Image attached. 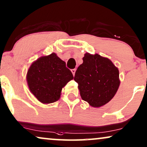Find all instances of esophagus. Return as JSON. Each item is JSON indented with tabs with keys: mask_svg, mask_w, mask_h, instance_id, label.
I'll list each match as a JSON object with an SVG mask.
<instances>
[{
	"mask_svg": "<svg viewBox=\"0 0 147 147\" xmlns=\"http://www.w3.org/2000/svg\"><path fill=\"white\" fill-rule=\"evenodd\" d=\"M71 72H72V75H73V76H75V72H76L75 68H74V69H72Z\"/></svg>",
	"mask_w": 147,
	"mask_h": 147,
	"instance_id": "obj_1",
	"label": "esophagus"
}]
</instances>
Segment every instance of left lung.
Segmentation results:
<instances>
[{
    "label": "left lung",
    "instance_id": "8db88e82",
    "mask_svg": "<svg viewBox=\"0 0 147 147\" xmlns=\"http://www.w3.org/2000/svg\"><path fill=\"white\" fill-rule=\"evenodd\" d=\"M83 60L74 77L80 95L91 107H102L114 97L119 87L118 68L98 53H85Z\"/></svg>",
    "mask_w": 147,
    "mask_h": 147
}]
</instances>
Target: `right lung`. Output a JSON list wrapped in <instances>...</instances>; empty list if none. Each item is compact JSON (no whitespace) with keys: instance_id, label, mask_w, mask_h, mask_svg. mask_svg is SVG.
I'll list each match as a JSON object with an SVG mask.
<instances>
[{"instance_id":"1","label":"right lung","mask_w":147,"mask_h":147,"mask_svg":"<svg viewBox=\"0 0 147 147\" xmlns=\"http://www.w3.org/2000/svg\"><path fill=\"white\" fill-rule=\"evenodd\" d=\"M64 61L52 53L32 62L26 75L30 92L42 104H50L60 98L62 88L73 79Z\"/></svg>"}]
</instances>
